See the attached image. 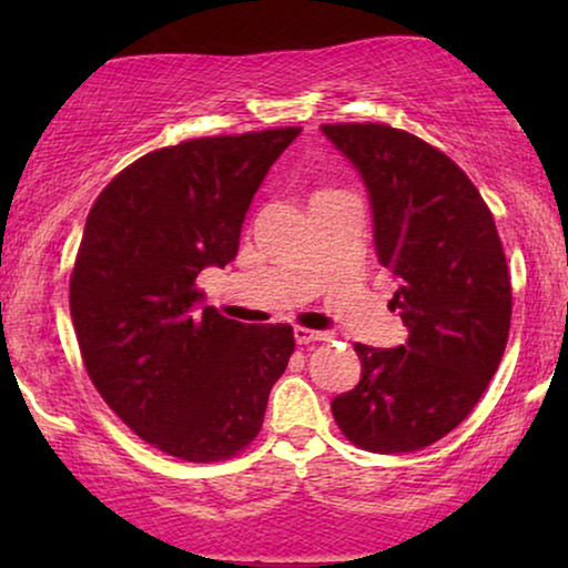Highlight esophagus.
I'll use <instances>...</instances> for the list:
<instances>
[{
    "label": "esophagus",
    "instance_id": "34e87169",
    "mask_svg": "<svg viewBox=\"0 0 568 568\" xmlns=\"http://www.w3.org/2000/svg\"><path fill=\"white\" fill-rule=\"evenodd\" d=\"M331 333L325 331H313V328H294V341L300 346H310V344H321V341H328Z\"/></svg>",
    "mask_w": 568,
    "mask_h": 568
}]
</instances>
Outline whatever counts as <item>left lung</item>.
<instances>
[{
	"instance_id": "8db88e82",
	"label": "left lung",
	"mask_w": 568,
	"mask_h": 568,
	"mask_svg": "<svg viewBox=\"0 0 568 568\" xmlns=\"http://www.w3.org/2000/svg\"><path fill=\"white\" fill-rule=\"evenodd\" d=\"M321 129L362 175L377 261L398 278L390 310L408 328L403 346H354L362 379L333 398V418L369 453H416L470 414L507 348L499 232L470 178L424 139L385 123Z\"/></svg>"
}]
</instances>
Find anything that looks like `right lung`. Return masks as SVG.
Here are the masks:
<instances>
[{"instance_id":"obj_1","label":"right lung","mask_w":568,"mask_h":568,"mask_svg":"<svg viewBox=\"0 0 568 568\" xmlns=\"http://www.w3.org/2000/svg\"><path fill=\"white\" fill-rule=\"evenodd\" d=\"M297 126L162 146L105 185L84 224L69 310L82 362L136 437L189 463L258 437L292 325L199 310L196 276L235 261L247 206Z\"/></svg>"}]
</instances>
